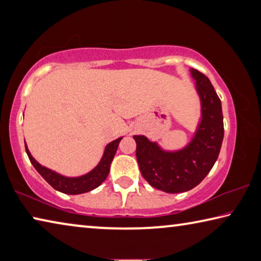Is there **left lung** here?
<instances>
[{"instance_id": "left-lung-1", "label": "left lung", "mask_w": 261, "mask_h": 261, "mask_svg": "<svg viewBox=\"0 0 261 261\" xmlns=\"http://www.w3.org/2000/svg\"><path fill=\"white\" fill-rule=\"evenodd\" d=\"M201 101V122L187 147L165 152L144 136H134L136 156L143 177L153 188L168 193L185 192L197 187L213 168L222 145L224 129L221 101L210 79L191 69Z\"/></svg>"}]
</instances>
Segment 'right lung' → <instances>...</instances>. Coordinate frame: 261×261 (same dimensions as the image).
<instances>
[{
	"label": "right lung",
	"mask_w": 261,
	"mask_h": 261,
	"mask_svg": "<svg viewBox=\"0 0 261 261\" xmlns=\"http://www.w3.org/2000/svg\"><path fill=\"white\" fill-rule=\"evenodd\" d=\"M121 140L122 138H118L108 144L99 165L96 166L93 170L90 171V173L81 176V177H64V176L57 174L55 171L48 169L46 167H42L40 163H38L34 160L33 156L31 155L30 151L28 147H26V144L25 149L31 163H32L33 167L37 169L38 173L46 179V182L48 184L51 185L53 188L60 192L67 194H81L98 188L99 185L107 178V176L109 174L110 163L113 161L114 155L117 151L118 144H120Z\"/></svg>",
	"instance_id": "add662e5"
}]
</instances>
